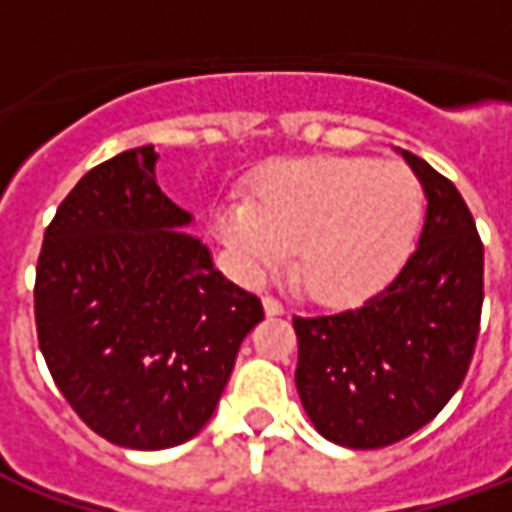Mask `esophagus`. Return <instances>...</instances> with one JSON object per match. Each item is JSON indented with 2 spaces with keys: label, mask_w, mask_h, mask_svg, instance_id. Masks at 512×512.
I'll list each match as a JSON object with an SVG mask.
<instances>
[{
  "label": "esophagus",
  "mask_w": 512,
  "mask_h": 512,
  "mask_svg": "<svg viewBox=\"0 0 512 512\" xmlns=\"http://www.w3.org/2000/svg\"><path fill=\"white\" fill-rule=\"evenodd\" d=\"M263 307H266V315H285V304L274 296H266L263 299Z\"/></svg>",
  "instance_id": "obj_1"
}]
</instances>
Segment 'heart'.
<instances>
[{
  "label": "heart",
  "instance_id": "obj_1",
  "mask_svg": "<svg viewBox=\"0 0 512 512\" xmlns=\"http://www.w3.org/2000/svg\"><path fill=\"white\" fill-rule=\"evenodd\" d=\"M422 213V183L403 164L301 158L271 169L255 202H224L216 233L249 277L282 266L293 249L299 288L323 304H348L395 277Z\"/></svg>",
  "mask_w": 512,
  "mask_h": 512
}]
</instances>
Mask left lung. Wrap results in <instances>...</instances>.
Instances as JSON below:
<instances>
[{
    "label": "left lung",
    "mask_w": 512,
    "mask_h": 512,
    "mask_svg": "<svg viewBox=\"0 0 512 512\" xmlns=\"http://www.w3.org/2000/svg\"><path fill=\"white\" fill-rule=\"evenodd\" d=\"M403 156L428 197L419 246L397 277L354 310L293 315L296 386L334 444L378 450L447 406L472 365L483 312V241L450 178Z\"/></svg>",
    "instance_id": "8db88e82"
}]
</instances>
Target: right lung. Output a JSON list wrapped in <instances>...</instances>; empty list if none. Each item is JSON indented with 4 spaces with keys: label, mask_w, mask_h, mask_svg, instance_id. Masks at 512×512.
Returning a JSON list of instances; mask_svg holds the SVG:
<instances>
[{
    "label": "right lung",
    "mask_w": 512,
    "mask_h": 512,
    "mask_svg": "<svg viewBox=\"0 0 512 512\" xmlns=\"http://www.w3.org/2000/svg\"><path fill=\"white\" fill-rule=\"evenodd\" d=\"M156 161L145 145L90 169L46 227L35 271L54 384L87 428L131 450L197 436L263 321L255 293L175 230L191 216L158 189Z\"/></svg>",
    "instance_id": "add662e5"
}]
</instances>
